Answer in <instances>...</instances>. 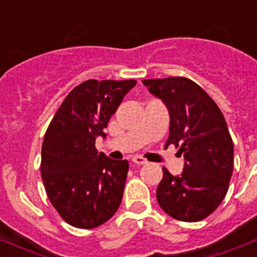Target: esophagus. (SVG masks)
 <instances>
[{
	"instance_id": "34e87169",
	"label": "esophagus",
	"mask_w": 257,
	"mask_h": 257,
	"mask_svg": "<svg viewBox=\"0 0 257 257\" xmlns=\"http://www.w3.org/2000/svg\"><path fill=\"white\" fill-rule=\"evenodd\" d=\"M132 163H133V164H136V165H139V167H140V165L147 164V160H145V159H143V157H140V156H136V157H133V159H132Z\"/></svg>"
}]
</instances>
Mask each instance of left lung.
<instances>
[{
    "label": "left lung",
    "mask_w": 257,
    "mask_h": 257,
    "mask_svg": "<svg viewBox=\"0 0 257 257\" xmlns=\"http://www.w3.org/2000/svg\"><path fill=\"white\" fill-rule=\"evenodd\" d=\"M169 110V137L184 155V171L173 176L163 168L157 203L171 217L195 223L219 207L233 172V141L223 113L201 86L187 77L143 80Z\"/></svg>",
    "instance_id": "obj_1"
}]
</instances>
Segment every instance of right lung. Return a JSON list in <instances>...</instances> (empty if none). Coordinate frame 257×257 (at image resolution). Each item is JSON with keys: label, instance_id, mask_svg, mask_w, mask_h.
Listing matches in <instances>:
<instances>
[{"label": "right lung", "instance_id": "1", "mask_svg": "<svg viewBox=\"0 0 257 257\" xmlns=\"http://www.w3.org/2000/svg\"><path fill=\"white\" fill-rule=\"evenodd\" d=\"M135 80H88L62 101L46 129L41 149V177L46 195L61 219L72 227L92 229L118 209L129 164L98 153L104 136Z\"/></svg>", "mask_w": 257, "mask_h": 257}]
</instances>
